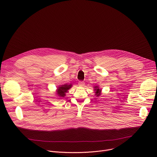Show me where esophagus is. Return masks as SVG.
Here are the masks:
<instances>
[{
	"label": "esophagus",
	"mask_w": 157,
	"mask_h": 157,
	"mask_svg": "<svg viewBox=\"0 0 157 157\" xmlns=\"http://www.w3.org/2000/svg\"><path fill=\"white\" fill-rule=\"evenodd\" d=\"M78 84H79V86H84V84H85V83H84V81H79Z\"/></svg>",
	"instance_id": "34e87169"
}]
</instances>
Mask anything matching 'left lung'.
I'll list each match as a JSON object with an SVG mask.
<instances>
[{
  "instance_id": "left-lung-1",
  "label": "left lung",
  "mask_w": 157,
  "mask_h": 157,
  "mask_svg": "<svg viewBox=\"0 0 157 157\" xmlns=\"http://www.w3.org/2000/svg\"><path fill=\"white\" fill-rule=\"evenodd\" d=\"M94 90L96 91V95H97V96H99L101 94V89H99L98 86H95L94 87Z\"/></svg>"
}]
</instances>
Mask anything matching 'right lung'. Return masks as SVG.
Masks as SVG:
<instances>
[{
    "label": "right lung",
    "mask_w": 157,
    "mask_h": 157,
    "mask_svg": "<svg viewBox=\"0 0 157 157\" xmlns=\"http://www.w3.org/2000/svg\"><path fill=\"white\" fill-rule=\"evenodd\" d=\"M72 85L71 84H64L58 88V91H57V94L59 97H64L65 96V93L68 91V89H70Z\"/></svg>",
    "instance_id": "right-lung-1"
}]
</instances>
